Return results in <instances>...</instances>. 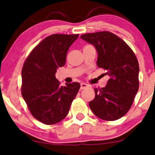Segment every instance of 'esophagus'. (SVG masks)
<instances>
[{
  "label": "esophagus",
  "mask_w": 155,
  "mask_h": 155,
  "mask_svg": "<svg viewBox=\"0 0 155 155\" xmlns=\"http://www.w3.org/2000/svg\"><path fill=\"white\" fill-rule=\"evenodd\" d=\"M87 87V84H85V83H81V87H80L81 90H82V89L86 88Z\"/></svg>",
  "instance_id": "1"
}]
</instances>
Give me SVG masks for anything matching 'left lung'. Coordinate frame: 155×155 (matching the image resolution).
<instances>
[{
  "label": "left lung",
  "instance_id": "8db88e82",
  "mask_svg": "<svg viewBox=\"0 0 155 155\" xmlns=\"http://www.w3.org/2000/svg\"><path fill=\"white\" fill-rule=\"evenodd\" d=\"M82 40L94 45L97 51V64L109 76L107 85L94 88L95 97L89 107L96 116L115 121L129 111L139 89V63L130 46L109 31L85 34Z\"/></svg>",
  "mask_w": 155,
  "mask_h": 155
}]
</instances>
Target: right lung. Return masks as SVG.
Wrapping results in <instances>:
<instances>
[{"mask_svg":"<svg viewBox=\"0 0 155 155\" xmlns=\"http://www.w3.org/2000/svg\"><path fill=\"white\" fill-rule=\"evenodd\" d=\"M79 34L50 35L30 53L21 70V95L31 115L45 124H54L68 115L80 87L79 82L60 86L55 78L64 66L68 51Z\"/></svg>","mask_w":155,"mask_h":155,"instance_id":"add662e5","label":"right lung"}]
</instances>
